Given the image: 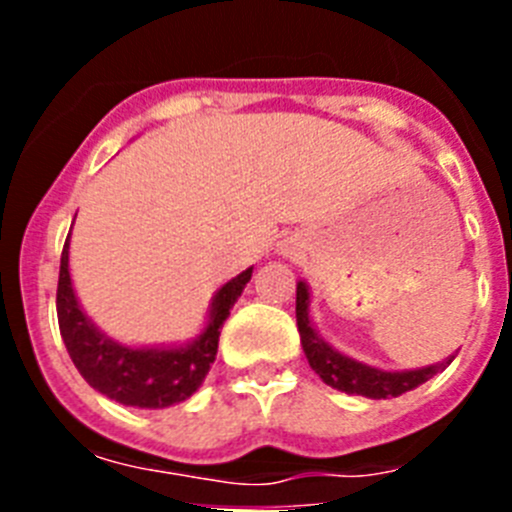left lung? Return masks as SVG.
<instances>
[{
  "mask_svg": "<svg viewBox=\"0 0 512 512\" xmlns=\"http://www.w3.org/2000/svg\"><path fill=\"white\" fill-rule=\"evenodd\" d=\"M307 307H310V289H307L305 282H297V330H300L302 351H305L307 361H310L312 372L318 374L325 384L346 392V395H364L372 397V400L400 397L402 392L415 390L418 384L428 382L433 374L443 372L454 361V356H449L441 364L410 369V372H384V369H374V366L348 359V356L338 354L333 346H328L315 333V328H312Z\"/></svg>",
  "mask_w": 512,
  "mask_h": 512,
  "instance_id": "obj_1",
  "label": "left lung"
}]
</instances>
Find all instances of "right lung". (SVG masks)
<instances>
[{"mask_svg":"<svg viewBox=\"0 0 512 512\" xmlns=\"http://www.w3.org/2000/svg\"><path fill=\"white\" fill-rule=\"evenodd\" d=\"M253 269L241 271L220 287L212 300L210 320L192 343L179 348H130L112 341L81 312L71 287L69 238L63 243L58 271V328L71 361L94 390L133 408H169L200 390L217 354L220 328L241 297Z\"/></svg>","mask_w":512,"mask_h":512,"instance_id":"obj_1","label":"right lung"}]
</instances>
